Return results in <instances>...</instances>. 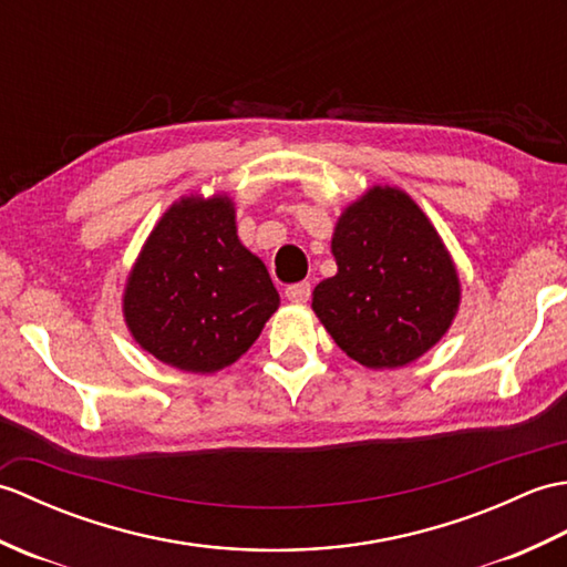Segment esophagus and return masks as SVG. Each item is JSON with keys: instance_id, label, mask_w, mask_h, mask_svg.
Listing matches in <instances>:
<instances>
[{"instance_id": "esophagus-1", "label": "esophagus", "mask_w": 567, "mask_h": 567, "mask_svg": "<svg viewBox=\"0 0 567 567\" xmlns=\"http://www.w3.org/2000/svg\"><path fill=\"white\" fill-rule=\"evenodd\" d=\"M285 297L290 299V302L302 305L311 297V285L309 282H295V285H287L285 287Z\"/></svg>"}]
</instances>
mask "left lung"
I'll return each mask as SVG.
<instances>
[{"label": "left lung", "instance_id": "left-lung-1", "mask_svg": "<svg viewBox=\"0 0 567 567\" xmlns=\"http://www.w3.org/2000/svg\"><path fill=\"white\" fill-rule=\"evenodd\" d=\"M331 250L339 272L317 285L311 309L360 365H406L449 331L461 285L436 228L402 189L372 187L351 204Z\"/></svg>", "mask_w": 567, "mask_h": 567}]
</instances>
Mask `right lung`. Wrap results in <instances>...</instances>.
<instances>
[{
    "instance_id": "add662e5",
    "label": "right lung",
    "mask_w": 567,
    "mask_h": 567,
    "mask_svg": "<svg viewBox=\"0 0 567 567\" xmlns=\"http://www.w3.org/2000/svg\"><path fill=\"white\" fill-rule=\"evenodd\" d=\"M280 295L262 260L240 246L226 197L173 204L128 275L124 317L163 363L216 372L256 343Z\"/></svg>"
}]
</instances>
